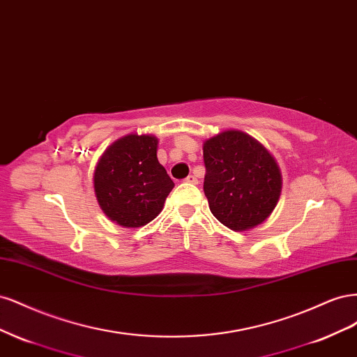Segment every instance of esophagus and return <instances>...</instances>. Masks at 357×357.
I'll return each instance as SVG.
<instances>
[{
  "label": "esophagus",
  "instance_id": "34e87169",
  "mask_svg": "<svg viewBox=\"0 0 357 357\" xmlns=\"http://www.w3.org/2000/svg\"><path fill=\"white\" fill-rule=\"evenodd\" d=\"M185 181H186V183H192V185H197L198 178H197L195 176H193V174H190V176H188V177L185 178Z\"/></svg>",
  "mask_w": 357,
  "mask_h": 357
}]
</instances>
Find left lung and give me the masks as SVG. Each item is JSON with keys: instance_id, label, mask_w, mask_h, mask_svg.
<instances>
[{"instance_id": "8db88e82", "label": "left lung", "mask_w": 357, "mask_h": 357, "mask_svg": "<svg viewBox=\"0 0 357 357\" xmlns=\"http://www.w3.org/2000/svg\"><path fill=\"white\" fill-rule=\"evenodd\" d=\"M204 193L213 215L232 231L268 219L282 193V172L268 150L243 131H223L204 143Z\"/></svg>"}]
</instances>
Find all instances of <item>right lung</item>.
Returning a JSON list of instances; mask_svg holds the SVG:
<instances>
[{
	"instance_id": "right-lung-1",
	"label": "right lung",
	"mask_w": 357,
	"mask_h": 357,
	"mask_svg": "<svg viewBox=\"0 0 357 357\" xmlns=\"http://www.w3.org/2000/svg\"><path fill=\"white\" fill-rule=\"evenodd\" d=\"M158 138L128 134L102 153L93 172V188L107 218L125 228L152 222L174 188L159 164Z\"/></svg>"
}]
</instances>
